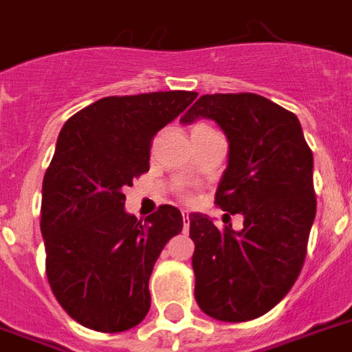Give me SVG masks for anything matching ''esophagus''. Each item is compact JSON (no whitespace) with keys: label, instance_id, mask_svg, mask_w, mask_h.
Listing matches in <instances>:
<instances>
[{"label":"esophagus","instance_id":"1","mask_svg":"<svg viewBox=\"0 0 352 352\" xmlns=\"http://www.w3.org/2000/svg\"><path fill=\"white\" fill-rule=\"evenodd\" d=\"M182 221H184V232L190 228V212H182Z\"/></svg>","mask_w":352,"mask_h":352}]
</instances>
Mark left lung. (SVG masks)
<instances>
[{
  "label": "left lung",
  "instance_id": "1",
  "mask_svg": "<svg viewBox=\"0 0 352 352\" xmlns=\"http://www.w3.org/2000/svg\"><path fill=\"white\" fill-rule=\"evenodd\" d=\"M210 118L228 140L215 204L243 215L219 230L190 214L192 267L201 311L219 322H248L289 294L305 259L316 215L311 148L294 113L254 93L203 95L181 118Z\"/></svg>",
  "mask_w": 352,
  "mask_h": 352
}]
</instances>
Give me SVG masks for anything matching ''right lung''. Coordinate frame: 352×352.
<instances>
[{
    "instance_id": "obj_1",
    "label": "right lung",
    "mask_w": 352,
    "mask_h": 352,
    "mask_svg": "<svg viewBox=\"0 0 352 352\" xmlns=\"http://www.w3.org/2000/svg\"><path fill=\"white\" fill-rule=\"evenodd\" d=\"M193 91L107 96L63 124L41 188L47 279L74 322L122 333L151 305L149 276L181 212L164 204L137 221L124 188L149 170L151 138L193 100Z\"/></svg>"
}]
</instances>
